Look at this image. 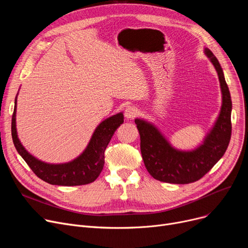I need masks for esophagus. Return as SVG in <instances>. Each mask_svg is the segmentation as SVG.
<instances>
[{
	"mask_svg": "<svg viewBox=\"0 0 248 248\" xmlns=\"http://www.w3.org/2000/svg\"><path fill=\"white\" fill-rule=\"evenodd\" d=\"M137 113H138V108L134 106H128L124 110V116L126 119H133Z\"/></svg>",
	"mask_w": 248,
	"mask_h": 248,
	"instance_id": "34e87169",
	"label": "esophagus"
}]
</instances>
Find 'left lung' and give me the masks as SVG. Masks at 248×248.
I'll use <instances>...</instances> for the list:
<instances>
[{"mask_svg": "<svg viewBox=\"0 0 248 248\" xmlns=\"http://www.w3.org/2000/svg\"><path fill=\"white\" fill-rule=\"evenodd\" d=\"M218 74L222 106L217 120L202 144L191 151L175 149L155 124L141 119L135 123L140 137V152L148 172L165 183L189 184L201 179L223 157L231 138L232 101L224 73L212 52L205 48Z\"/></svg>", "mask_w": 248, "mask_h": 248, "instance_id": "obj_1", "label": "left lung"}]
</instances>
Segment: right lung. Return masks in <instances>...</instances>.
Returning <instances> with one entry per match:
<instances>
[{
  "label": "right lung",
  "instance_id": "add662e5",
  "mask_svg": "<svg viewBox=\"0 0 248 248\" xmlns=\"http://www.w3.org/2000/svg\"><path fill=\"white\" fill-rule=\"evenodd\" d=\"M16 111L17 96L12 116V139L17 152L37 177L58 186H79L95 181L103 169L104 151L116 128L124 123L123 112L109 116L97 125L86 149L76 159L63 164H48L35 158L21 144L16 128Z\"/></svg>",
  "mask_w": 248,
  "mask_h": 248
}]
</instances>
